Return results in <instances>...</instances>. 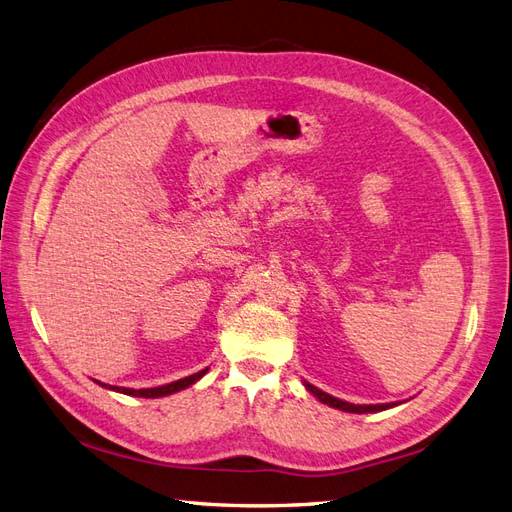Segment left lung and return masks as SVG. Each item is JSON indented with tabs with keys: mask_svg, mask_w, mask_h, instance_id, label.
<instances>
[{
	"mask_svg": "<svg viewBox=\"0 0 512 512\" xmlns=\"http://www.w3.org/2000/svg\"><path fill=\"white\" fill-rule=\"evenodd\" d=\"M305 386H307V391L309 393H314L322 404H327V406H331V408H337V410H344V412H356V414H365V412H380V410H386V408H393V406H397V404H378V406H354V404H348V401H342V399H337V397H331L329 393H324V391H320V389H316V386H312L309 382H305Z\"/></svg>",
	"mask_w": 512,
	"mask_h": 512,
	"instance_id": "8db88e82",
	"label": "left lung"
}]
</instances>
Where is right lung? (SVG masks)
Returning a JSON list of instances; mask_svg holds the SVG:
<instances>
[{
  "label": "right lung",
  "mask_w": 512,
  "mask_h": 512,
  "mask_svg": "<svg viewBox=\"0 0 512 512\" xmlns=\"http://www.w3.org/2000/svg\"><path fill=\"white\" fill-rule=\"evenodd\" d=\"M207 374V369H203V371H198V374H192V376H188V378H181V380H177V382H170V384H164V386H153V389H123V386H108V389H113V391H119V393H123V395H132V397H164V395H170V393H177V391H181V389H188L190 384H194L196 380H200ZM98 384H102V382H98ZM102 386H106V384H102Z\"/></svg>",
  "instance_id": "1"
}]
</instances>
